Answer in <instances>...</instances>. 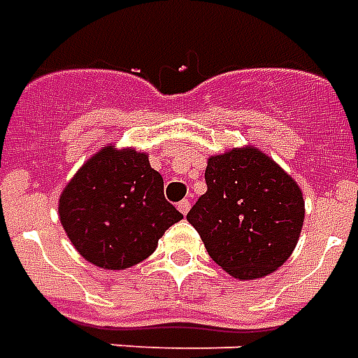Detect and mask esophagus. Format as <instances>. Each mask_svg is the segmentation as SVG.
Instances as JSON below:
<instances>
[{
  "instance_id": "obj_1",
  "label": "esophagus",
  "mask_w": 358,
  "mask_h": 358,
  "mask_svg": "<svg viewBox=\"0 0 358 358\" xmlns=\"http://www.w3.org/2000/svg\"><path fill=\"white\" fill-rule=\"evenodd\" d=\"M177 209H179L182 215H187V213H189V209H190V201L189 200L179 201V203H177Z\"/></svg>"
}]
</instances>
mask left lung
<instances>
[{
  "label": "left lung",
  "mask_w": 358,
  "mask_h": 358,
  "mask_svg": "<svg viewBox=\"0 0 358 358\" xmlns=\"http://www.w3.org/2000/svg\"><path fill=\"white\" fill-rule=\"evenodd\" d=\"M206 194L187 220L209 257L236 279L264 278L292 255L303 224L296 181L257 147L215 155Z\"/></svg>",
  "instance_id": "8db88e82"
}]
</instances>
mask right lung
Returning a JSON list of instances; mask_svg holds the SVG:
<instances>
[{"label": "right lung", "mask_w": 358, "mask_h": 358, "mask_svg": "<svg viewBox=\"0 0 358 358\" xmlns=\"http://www.w3.org/2000/svg\"><path fill=\"white\" fill-rule=\"evenodd\" d=\"M60 222L90 264L124 270L150 257L158 240L182 219L166 198L149 155L107 145L62 190Z\"/></svg>", "instance_id": "add662e5"}]
</instances>
